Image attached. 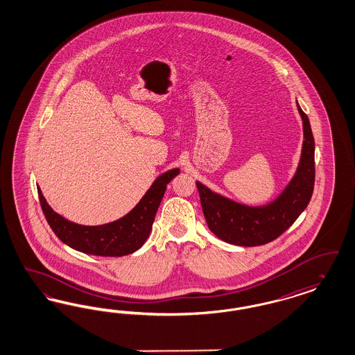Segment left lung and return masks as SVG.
<instances>
[{
  "label": "left lung",
  "mask_w": 355,
  "mask_h": 355,
  "mask_svg": "<svg viewBox=\"0 0 355 355\" xmlns=\"http://www.w3.org/2000/svg\"><path fill=\"white\" fill-rule=\"evenodd\" d=\"M303 121V148L296 173L269 205L252 207L220 196L196 181L200 205L209 231L228 244L258 246L268 244L287 231L306 209L315 184V139L309 119L300 109Z\"/></svg>",
  "instance_id": "8db88e82"
}]
</instances>
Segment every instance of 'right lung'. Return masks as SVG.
I'll return each mask as SVG.
<instances>
[{"instance_id":"1","label":"right lung","mask_w":355,"mask_h":355,"mask_svg":"<svg viewBox=\"0 0 355 355\" xmlns=\"http://www.w3.org/2000/svg\"><path fill=\"white\" fill-rule=\"evenodd\" d=\"M178 174L177 168L162 173L127 215L102 225H81L67 220L51 208L40 187H37V196L49 227L64 244L85 254L122 257L134 253L146 243L166 184Z\"/></svg>"}]
</instances>
